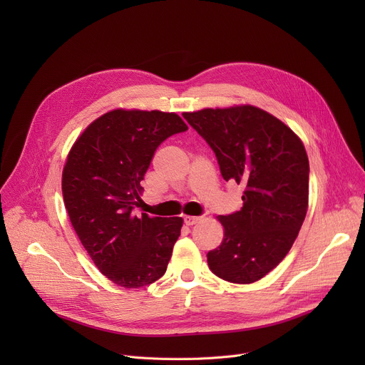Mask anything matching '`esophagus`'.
<instances>
[{
  "mask_svg": "<svg viewBox=\"0 0 365 365\" xmlns=\"http://www.w3.org/2000/svg\"><path fill=\"white\" fill-rule=\"evenodd\" d=\"M183 220L187 226H192V225H197L201 220V217L200 216H185Z\"/></svg>",
  "mask_w": 365,
  "mask_h": 365,
  "instance_id": "1",
  "label": "esophagus"
}]
</instances>
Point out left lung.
Listing matches in <instances>:
<instances>
[{"mask_svg":"<svg viewBox=\"0 0 365 365\" xmlns=\"http://www.w3.org/2000/svg\"><path fill=\"white\" fill-rule=\"evenodd\" d=\"M215 152L223 179L244 186L240 212L219 216L222 244L207 253L219 278L250 284L290 252L308 210L309 160L302 140L256 106L185 112Z\"/></svg>","mask_w":365,"mask_h":365,"instance_id":"1","label":"left lung"}]
</instances>
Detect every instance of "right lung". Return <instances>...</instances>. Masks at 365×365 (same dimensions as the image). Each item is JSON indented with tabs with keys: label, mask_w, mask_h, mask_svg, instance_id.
Returning <instances> with one entry per match:
<instances>
[{
	"label": "right lung",
	"mask_w": 365,
	"mask_h": 365,
	"mask_svg": "<svg viewBox=\"0 0 365 365\" xmlns=\"http://www.w3.org/2000/svg\"><path fill=\"white\" fill-rule=\"evenodd\" d=\"M187 125L176 113L115 109L72 146L62 176L71 223L99 271L124 289L160 279L180 235L182 217L136 216L140 182L157 148Z\"/></svg>",
	"instance_id": "obj_1"
}]
</instances>
